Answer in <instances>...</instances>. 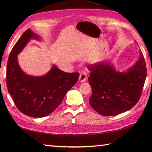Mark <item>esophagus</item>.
<instances>
[{"mask_svg": "<svg viewBox=\"0 0 152 152\" xmlns=\"http://www.w3.org/2000/svg\"><path fill=\"white\" fill-rule=\"evenodd\" d=\"M87 78H88V76H87V74L85 72H82L80 74V77H79V81L80 82H84L86 80H87Z\"/></svg>", "mask_w": 152, "mask_h": 152, "instance_id": "1", "label": "esophagus"}]
</instances>
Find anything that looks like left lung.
Masks as SVG:
<instances>
[{"label":"left lung","instance_id":"8db88e82","mask_svg":"<svg viewBox=\"0 0 152 152\" xmlns=\"http://www.w3.org/2000/svg\"><path fill=\"white\" fill-rule=\"evenodd\" d=\"M133 66L119 72L109 61L91 64L88 78L92 88L89 104L99 114L116 115L131 109L139 101L146 78L142 53Z\"/></svg>","mask_w":152,"mask_h":152}]
</instances>
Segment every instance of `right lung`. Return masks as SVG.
<instances>
[{"label": "right lung", "instance_id": "add662e5", "mask_svg": "<svg viewBox=\"0 0 152 152\" xmlns=\"http://www.w3.org/2000/svg\"><path fill=\"white\" fill-rule=\"evenodd\" d=\"M31 39L40 40V38L28 28L12 48L7 64L6 84L19 111L31 117L42 118L61 104L66 92L78 81L80 74L65 72L55 64L44 76L25 73L19 64L18 55Z\"/></svg>", "mask_w": 152, "mask_h": 152}]
</instances>
